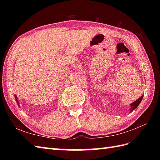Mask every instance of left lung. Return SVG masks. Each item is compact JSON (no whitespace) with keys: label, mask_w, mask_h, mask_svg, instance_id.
<instances>
[{"label":"left lung","mask_w":160,"mask_h":160,"mask_svg":"<svg viewBox=\"0 0 160 160\" xmlns=\"http://www.w3.org/2000/svg\"><path fill=\"white\" fill-rule=\"evenodd\" d=\"M143 97H144V95H142V96L140 98H138L137 100H135V102H133L131 103L130 104V106H131L130 112H131V113L132 111H133L135 109V108H136L139 106V105H140V102H142V98H143Z\"/></svg>","instance_id":"left-lung-1"}]
</instances>
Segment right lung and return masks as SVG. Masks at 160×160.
Wrapping results in <instances>:
<instances>
[{
  "label": "right lung",
  "instance_id": "right-lung-1",
  "mask_svg": "<svg viewBox=\"0 0 160 160\" xmlns=\"http://www.w3.org/2000/svg\"><path fill=\"white\" fill-rule=\"evenodd\" d=\"M15 96V98H16V102H17V104H18V106H19V107H20V105H19V102H18V98H17V96Z\"/></svg>",
  "mask_w": 160,
  "mask_h": 160
}]
</instances>
